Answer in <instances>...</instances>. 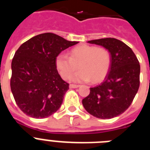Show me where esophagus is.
<instances>
[{
  "label": "esophagus",
  "mask_w": 150,
  "mask_h": 150,
  "mask_svg": "<svg viewBox=\"0 0 150 150\" xmlns=\"http://www.w3.org/2000/svg\"><path fill=\"white\" fill-rule=\"evenodd\" d=\"M70 88H79V85H74V84H70Z\"/></svg>",
  "instance_id": "34e87169"
}]
</instances>
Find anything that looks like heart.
Wrapping results in <instances>:
<instances>
[{"instance_id":"1","label":"heart","mask_w":150,"mask_h":150,"mask_svg":"<svg viewBox=\"0 0 150 150\" xmlns=\"http://www.w3.org/2000/svg\"><path fill=\"white\" fill-rule=\"evenodd\" d=\"M111 56L104 47L81 45L73 48L67 54L61 52L55 58V66L64 79H68L79 64L80 71L71 78L73 82L98 83L109 71Z\"/></svg>"}]
</instances>
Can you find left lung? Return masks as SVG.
<instances>
[{"label":"left lung","mask_w":150,"mask_h":150,"mask_svg":"<svg viewBox=\"0 0 150 150\" xmlns=\"http://www.w3.org/2000/svg\"><path fill=\"white\" fill-rule=\"evenodd\" d=\"M109 50L111 64L104 80L90 88V93L83 99L86 110L99 119L120 116L133 101L140 86V66L132 50L115 38L88 41Z\"/></svg>","instance_id":"1"}]
</instances>
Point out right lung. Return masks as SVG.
<instances>
[{"label":"right lung","instance_id":"right-lung-1","mask_svg":"<svg viewBox=\"0 0 150 150\" xmlns=\"http://www.w3.org/2000/svg\"><path fill=\"white\" fill-rule=\"evenodd\" d=\"M78 43L44 33L22 43L16 52L10 87L16 103L24 113L43 119L60 108L69 84L58 73L55 58Z\"/></svg>","mask_w":150,"mask_h":150}]
</instances>
